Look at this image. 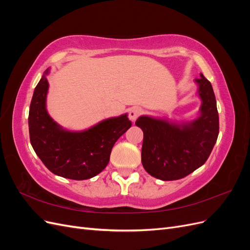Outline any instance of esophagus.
<instances>
[{
	"mask_svg": "<svg viewBox=\"0 0 250 250\" xmlns=\"http://www.w3.org/2000/svg\"><path fill=\"white\" fill-rule=\"evenodd\" d=\"M142 112H143V109L141 107L135 106V107H132L129 110V113H128V116H129V119L133 122V121L137 120L142 115Z\"/></svg>",
	"mask_w": 250,
	"mask_h": 250,
	"instance_id": "1",
	"label": "esophagus"
}]
</instances>
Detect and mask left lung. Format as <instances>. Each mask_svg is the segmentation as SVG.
<instances>
[{"mask_svg": "<svg viewBox=\"0 0 250 250\" xmlns=\"http://www.w3.org/2000/svg\"><path fill=\"white\" fill-rule=\"evenodd\" d=\"M202 101L200 117L190 123H173L147 116L135 125L144 132L142 164L151 176L177 180L207 162L219 134V116L210 82L200 74L195 79Z\"/></svg>", "mask_w": 250, "mask_h": 250, "instance_id": "8db88e82", "label": "left lung"}]
</instances>
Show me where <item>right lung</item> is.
I'll return each instance as SVG.
<instances>
[{
    "label": "right lung",
    "instance_id": "add662e5",
    "mask_svg": "<svg viewBox=\"0 0 250 250\" xmlns=\"http://www.w3.org/2000/svg\"><path fill=\"white\" fill-rule=\"evenodd\" d=\"M48 73L49 69L37 83L30 104V142L37 156L55 175L74 180L92 178L106 167L113 145L131 127V122L125 113L84 131L63 129L46 108Z\"/></svg>",
    "mask_w": 250,
    "mask_h": 250
}]
</instances>
